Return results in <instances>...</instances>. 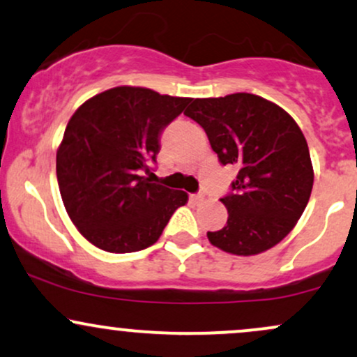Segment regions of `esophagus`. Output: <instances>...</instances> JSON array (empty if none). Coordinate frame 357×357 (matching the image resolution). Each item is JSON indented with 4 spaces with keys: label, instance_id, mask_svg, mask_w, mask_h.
Segmentation results:
<instances>
[{
    "label": "esophagus",
    "instance_id": "obj_1",
    "mask_svg": "<svg viewBox=\"0 0 357 357\" xmlns=\"http://www.w3.org/2000/svg\"><path fill=\"white\" fill-rule=\"evenodd\" d=\"M191 202L195 204H199L204 202V195L203 192H198V195H191Z\"/></svg>",
    "mask_w": 357,
    "mask_h": 357
}]
</instances>
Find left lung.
<instances>
[{"label": "left lung", "mask_w": 357, "mask_h": 357, "mask_svg": "<svg viewBox=\"0 0 357 357\" xmlns=\"http://www.w3.org/2000/svg\"><path fill=\"white\" fill-rule=\"evenodd\" d=\"M184 116L203 127L221 165L238 169L233 192L220 199L228 221L208 231L210 243L238 257L280 243L304 213L314 184L309 146L297 122L247 92L192 99Z\"/></svg>", "instance_id": "1"}]
</instances>
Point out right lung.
<instances>
[{"mask_svg": "<svg viewBox=\"0 0 357 357\" xmlns=\"http://www.w3.org/2000/svg\"><path fill=\"white\" fill-rule=\"evenodd\" d=\"M190 100L121 85L73 112L56 149V179L72 223L97 248L130 253L151 247L188 203L184 191L141 174L151 173L159 134Z\"/></svg>", "mask_w": 357, "mask_h": 357, "instance_id": "1", "label": "right lung"}]
</instances>
